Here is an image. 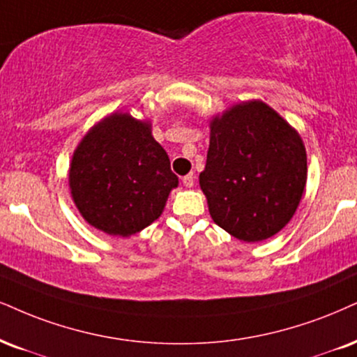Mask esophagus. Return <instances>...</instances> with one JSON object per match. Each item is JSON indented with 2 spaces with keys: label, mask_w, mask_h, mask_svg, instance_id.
Wrapping results in <instances>:
<instances>
[{
  "label": "esophagus",
  "mask_w": 357,
  "mask_h": 357,
  "mask_svg": "<svg viewBox=\"0 0 357 357\" xmlns=\"http://www.w3.org/2000/svg\"><path fill=\"white\" fill-rule=\"evenodd\" d=\"M182 182H183V185L190 188V187L195 185V177H193V174H188V175H185V177L182 178Z\"/></svg>",
  "instance_id": "obj_1"
}]
</instances>
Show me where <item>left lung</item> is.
<instances>
[{
    "instance_id": "8db88e82",
    "label": "left lung",
    "mask_w": 357,
    "mask_h": 357,
    "mask_svg": "<svg viewBox=\"0 0 357 357\" xmlns=\"http://www.w3.org/2000/svg\"><path fill=\"white\" fill-rule=\"evenodd\" d=\"M306 170L298 132L270 105L252 100L212 121L200 187L213 222L252 243L270 238L291 220Z\"/></svg>"
}]
</instances>
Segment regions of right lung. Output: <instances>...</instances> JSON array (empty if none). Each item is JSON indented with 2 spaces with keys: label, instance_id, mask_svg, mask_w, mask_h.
<instances>
[{
  "label": "right lung",
  "instance_id": "right-lung-1",
  "mask_svg": "<svg viewBox=\"0 0 357 357\" xmlns=\"http://www.w3.org/2000/svg\"><path fill=\"white\" fill-rule=\"evenodd\" d=\"M178 185L151 126L112 114L74 152L69 187L82 217L107 235H134L160 217Z\"/></svg>",
  "mask_w": 357,
  "mask_h": 357
}]
</instances>
